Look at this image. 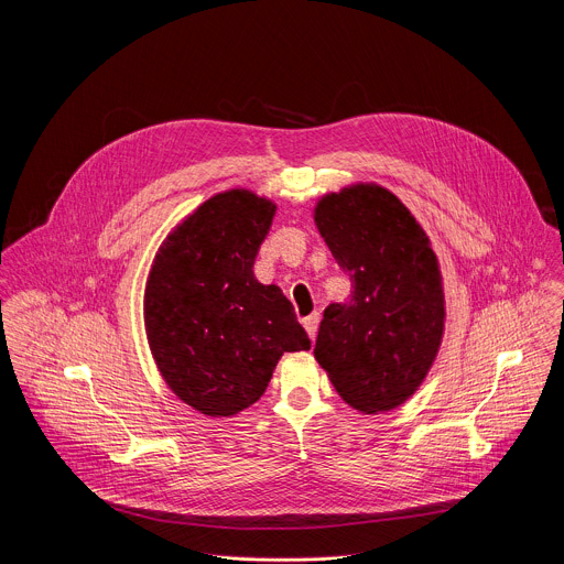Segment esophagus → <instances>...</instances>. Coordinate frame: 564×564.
Wrapping results in <instances>:
<instances>
[{"mask_svg":"<svg viewBox=\"0 0 564 564\" xmlns=\"http://www.w3.org/2000/svg\"><path fill=\"white\" fill-rule=\"evenodd\" d=\"M303 327L307 329V334H310V338L314 340L316 338V329H318V314L314 312V314H310V316H305L303 318Z\"/></svg>","mask_w":564,"mask_h":564,"instance_id":"1","label":"esophagus"}]
</instances>
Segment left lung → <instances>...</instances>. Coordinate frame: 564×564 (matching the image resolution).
I'll return each mask as SVG.
<instances>
[{
	"label": "left lung",
	"mask_w": 564,
	"mask_h": 564,
	"mask_svg": "<svg viewBox=\"0 0 564 564\" xmlns=\"http://www.w3.org/2000/svg\"><path fill=\"white\" fill-rule=\"evenodd\" d=\"M314 221L351 281L347 303L325 307L314 356L347 405L367 414L394 410L423 383L443 338L436 254L381 185L323 197Z\"/></svg>",
	"instance_id": "left-lung-1"
}]
</instances>
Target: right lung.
Instances as JSON below:
<instances>
[{
  "label": "right lung",
  "mask_w": 564,
  "mask_h": 564,
  "mask_svg": "<svg viewBox=\"0 0 564 564\" xmlns=\"http://www.w3.org/2000/svg\"><path fill=\"white\" fill-rule=\"evenodd\" d=\"M274 206L248 191L208 199L161 246L145 329L170 390L206 416H235L265 392L283 351L310 349L292 303L252 265Z\"/></svg>",
  "instance_id": "1"
}]
</instances>
